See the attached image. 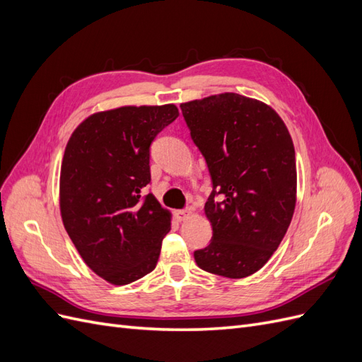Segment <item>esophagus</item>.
Masks as SVG:
<instances>
[{
  "mask_svg": "<svg viewBox=\"0 0 362 362\" xmlns=\"http://www.w3.org/2000/svg\"><path fill=\"white\" fill-rule=\"evenodd\" d=\"M175 216H177V218H178L180 222L187 221L190 216H193V210H192V208H185V210H178V211H175Z\"/></svg>",
  "mask_w": 362,
  "mask_h": 362,
  "instance_id": "1",
  "label": "esophagus"
}]
</instances>
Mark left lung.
<instances>
[{"label": "left lung", "mask_w": 362, "mask_h": 362, "mask_svg": "<svg viewBox=\"0 0 362 362\" xmlns=\"http://www.w3.org/2000/svg\"><path fill=\"white\" fill-rule=\"evenodd\" d=\"M180 107L213 181L205 204L213 237L194 250L196 264L225 278L254 275L281 245L294 213L298 173L291 136L270 105L238 93ZM217 194L221 203L214 202Z\"/></svg>", "instance_id": "8db88e82"}]
</instances>
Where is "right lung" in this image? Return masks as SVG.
Returning a JSON list of instances; mask_svg holds the SVG:
<instances>
[{"label": "right lung", "instance_id": "1", "mask_svg": "<svg viewBox=\"0 0 362 362\" xmlns=\"http://www.w3.org/2000/svg\"><path fill=\"white\" fill-rule=\"evenodd\" d=\"M177 105H125L90 115L72 133L60 170V214L83 261L113 286L156 269L170 213L152 193L149 146Z\"/></svg>", "mask_w": 362, "mask_h": 362}]
</instances>
